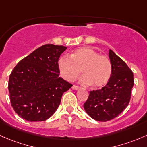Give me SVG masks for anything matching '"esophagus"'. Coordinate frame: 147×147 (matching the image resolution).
<instances>
[{"label":"esophagus","instance_id":"34e87169","mask_svg":"<svg viewBox=\"0 0 147 147\" xmlns=\"http://www.w3.org/2000/svg\"><path fill=\"white\" fill-rule=\"evenodd\" d=\"M72 89H73V90H78V89H79V87H78V86H75V85H74V86H72Z\"/></svg>","mask_w":147,"mask_h":147}]
</instances>
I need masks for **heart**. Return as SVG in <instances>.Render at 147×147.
Wrapping results in <instances>:
<instances>
[{
	"instance_id": "heart-1",
	"label": "heart",
	"mask_w": 147,
	"mask_h": 147,
	"mask_svg": "<svg viewBox=\"0 0 147 147\" xmlns=\"http://www.w3.org/2000/svg\"><path fill=\"white\" fill-rule=\"evenodd\" d=\"M60 74L68 81H75L81 73L84 74L80 82L85 86L96 88L107 84L112 74V64L107 57L100 55L90 47H82L75 49L71 58L63 56L58 62Z\"/></svg>"
}]
</instances>
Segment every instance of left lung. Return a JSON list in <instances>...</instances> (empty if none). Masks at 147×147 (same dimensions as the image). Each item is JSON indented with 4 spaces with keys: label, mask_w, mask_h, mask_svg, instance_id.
Listing matches in <instances>:
<instances>
[{
    "label": "left lung",
    "mask_w": 147,
    "mask_h": 147,
    "mask_svg": "<svg viewBox=\"0 0 147 147\" xmlns=\"http://www.w3.org/2000/svg\"><path fill=\"white\" fill-rule=\"evenodd\" d=\"M112 74L100 90L90 91L84 104L85 111L91 118L106 122L117 117L129 104L134 86L133 73L126 63L113 50H109Z\"/></svg>",
    "instance_id": "8db88e82"
}]
</instances>
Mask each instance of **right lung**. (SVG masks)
Here are the masks:
<instances>
[{"label":"right lung","instance_id":"1","mask_svg":"<svg viewBox=\"0 0 147 147\" xmlns=\"http://www.w3.org/2000/svg\"><path fill=\"white\" fill-rule=\"evenodd\" d=\"M67 49L47 44L21 60L10 75L8 90L15 112L30 122L47 120L72 85L59 77L58 61Z\"/></svg>","mask_w":147,"mask_h":147}]
</instances>
